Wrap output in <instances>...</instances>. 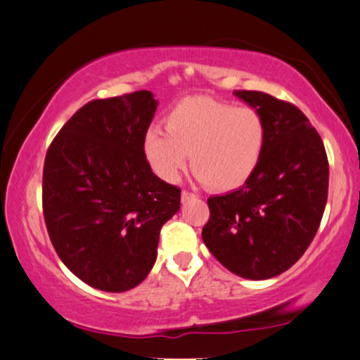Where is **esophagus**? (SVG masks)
Masks as SVG:
<instances>
[{"mask_svg":"<svg viewBox=\"0 0 360 360\" xmlns=\"http://www.w3.org/2000/svg\"><path fill=\"white\" fill-rule=\"evenodd\" d=\"M191 198H194L193 193H189V191L181 193V199H183V201H188V199H191Z\"/></svg>","mask_w":360,"mask_h":360,"instance_id":"esophagus-1","label":"esophagus"}]
</instances>
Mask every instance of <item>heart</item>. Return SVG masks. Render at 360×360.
Returning a JSON list of instances; mask_svg holds the SVG:
<instances>
[{
    "label": "heart",
    "mask_w": 360,
    "mask_h": 360,
    "mask_svg": "<svg viewBox=\"0 0 360 360\" xmlns=\"http://www.w3.org/2000/svg\"><path fill=\"white\" fill-rule=\"evenodd\" d=\"M266 142L262 114L211 97H189L166 117V129L153 125L142 149L161 179L176 183L191 167L201 183L214 191L241 188L257 171Z\"/></svg>",
    "instance_id": "b5f03b06"
}]
</instances>
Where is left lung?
<instances>
[{
  "instance_id": "obj_1",
  "label": "left lung",
  "mask_w": 360,
  "mask_h": 360,
  "mask_svg": "<svg viewBox=\"0 0 360 360\" xmlns=\"http://www.w3.org/2000/svg\"><path fill=\"white\" fill-rule=\"evenodd\" d=\"M266 125L255 174L236 191L207 199L202 241L224 268L266 280L300 259L322 221L328 161L319 132L293 103L257 90H236Z\"/></svg>"
}]
</instances>
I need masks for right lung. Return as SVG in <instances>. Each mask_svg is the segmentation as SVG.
Segmentation results:
<instances>
[{"mask_svg":"<svg viewBox=\"0 0 360 360\" xmlns=\"http://www.w3.org/2000/svg\"><path fill=\"white\" fill-rule=\"evenodd\" d=\"M149 90L85 103L60 129L43 166V216L65 266L90 287L125 292L149 275L181 189L158 177L142 142Z\"/></svg>","mask_w":360,"mask_h":360,"instance_id":"obj_1","label":"right lung"}]
</instances>
